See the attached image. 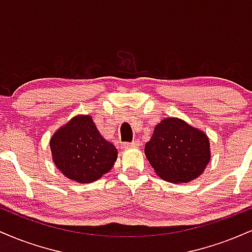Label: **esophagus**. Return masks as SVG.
<instances>
[{
	"instance_id": "obj_1",
	"label": "esophagus",
	"mask_w": 252,
	"mask_h": 252,
	"mask_svg": "<svg viewBox=\"0 0 252 252\" xmlns=\"http://www.w3.org/2000/svg\"><path fill=\"white\" fill-rule=\"evenodd\" d=\"M140 146V143L137 142V141H132V142H123L121 144V147H122L123 149H129V148H136V147Z\"/></svg>"
}]
</instances>
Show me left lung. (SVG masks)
I'll list each match as a JSON object with an SVG mask.
<instances>
[{"mask_svg":"<svg viewBox=\"0 0 252 252\" xmlns=\"http://www.w3.org/2000/svg\"><path fill=\"white\" fill-rule=\"evenodd\" d=\"M144 153L156 174L173 184L194 180L211 158L206 134L174 117L164 118L155 126Z\"/></svg>","mask_w":252,"mask_h":252,"instance_id":"1","label":"left lung"}]
</instances>
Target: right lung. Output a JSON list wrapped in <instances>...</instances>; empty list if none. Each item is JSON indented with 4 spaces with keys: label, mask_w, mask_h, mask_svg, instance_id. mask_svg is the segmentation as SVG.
Wrapping results in <instances>:
<instances>
[{
    "label": "right lung",
    "mask_w": 252,
    "mask_h": 252,
    "mask_svg": "<svg viewBox=\"0 0 252 252\" xmlns=\"http://www.w3.org/2000/svg\"><path fill=\"white\" fill-rule=\"evenodd\" d=\"M52 158L66 178L89 184L108 173L117 160V149L99 134L91 116L73 117L54 132Z\"/></svg>",
    "instance_id": "right-lung-1"
}]
</instances>
